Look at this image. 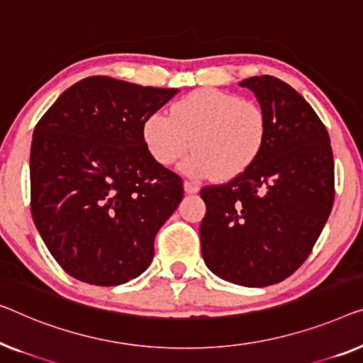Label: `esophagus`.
Returning <instances> with one entry per match:
<instances>
[{"mask_svg": "<svg viewBox=\"0 0 363 363\" xmlns=\"http://www.w3.org/2000/svg\"><path fill=\"white\" fill-rule=\"evenodd\" d=\"M184 191H186L187 194H196V192H199V184H196L191 179H186L184 181Z\"/></svg>", "mask_w": 363, "mask_h": 363, "instance_id": "esophagus-1", "label": "esophagus"}]
</instances>
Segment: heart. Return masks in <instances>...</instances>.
<instances>
[{
    "instance_id": "heart-1",
    "label": "heart",
    "mask_w": 363,
    "mask_h": 363,
    "mask_svg": "<svg viewBox=\"0 0 363 363\" xmlns=\"http://www.w3.org/2000/svg\"><path fill=\"white\" fill-rule=\"evenodd\" d=\"M268 136L267 111L258 101L217 89H199L171 106V116L152 111L143 123V141L152 160L184 162L192 176L233 179L255 164Z\"/></svg>"
}]
</instances>
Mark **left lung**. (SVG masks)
<instances>
[{
  "mask_svg": "<svg viewBox=\"0 0 363 363\" xmlns=\"http://www.w3.org/2000/svg\"><path fill=\"white\" fill-rule=\"evenodd\" d=\"M268 116L262 155L227 184L202 187V257L218 278L263 288L291 277L313 252L334 203L328 130L308 101L272 75L240 82Z\"/></svg>",
  "mask_w": 363,
  "mask_h": 363,
  "instance_id": "left-lung-1",
  "label": "left lung"
}]
</instances>
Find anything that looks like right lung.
<instances>
[{
  "label": "right lung",
  "instance_id": "1",
  "mask_svg": "<svg viewBox=\"0 0 363 363\" xmlns=\"http://www.w3.org/2000/svg\"><path fill=\"white\" fill-rule=\"evenodd\" d=\"M177 91L95 75L65 90L35 125L30 213L75 279L123 284L152 262L156 233L184 187L147 152L143 123Z\"/></svg>",
  "mask_w": 363,
  "mask_h": 363
}]
</instances>
